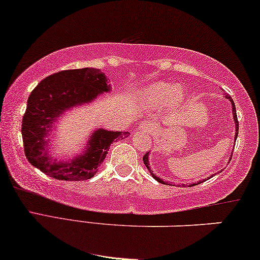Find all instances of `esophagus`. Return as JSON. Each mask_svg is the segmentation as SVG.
<instances>
[{
  "mask_svg": "<svg viewBox=\"0 0 260 260\" xmlns=\"http://www.w3.org/2000/svg\"><path fill=\"white\" fill-rule=\"evenodd\" d=\"M138 129H140L141 131H147V133H151V130L154 129V126L150 122H144L142 124H140Z\"/></svg>",
  "mask_w": 260,
  "mask_h": 260,
  "instance_id": "obj_1",
  "label": "esophagus"
}]
</instances>
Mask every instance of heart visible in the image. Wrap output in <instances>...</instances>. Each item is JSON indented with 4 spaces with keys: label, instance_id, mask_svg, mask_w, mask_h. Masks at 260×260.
I'll list each match as a JSON object with an SVG mask.
<instances>
[{
    "label": "heart",
    "instance_id": "1",
    "mask_svg": "<svg viewBox=\"0 0 260 260\" xmlns=\"http://www.w3.org/2000/svg\"><path fill=\"white\" fill-rule=\"evenodd\" d=\"M184 92L179 86L167 82H154L141 92L140 99L144 109H156L164 105L178 106L184 100Z\"/></svg>",
    "mask_w": 260,
    "mask_h": 260
}]
</instances>
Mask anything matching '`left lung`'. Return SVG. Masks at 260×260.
Returning <instances> with one entry per match:
<instances>
[{"mask_svg":"<svg viewBox=\"0 0 260 260\" xmlns=\"http://www.w3.org/2000/svg\"><path fill=\"white\" fill-rule=\"evenodd\" d=\"M225 99H228L229 100V103H231V105H232V112H233V119H234V123H235V135H234V142L235 141H237V137H238V131H239V123H238V117H237V110H235V105H234V101H233V99H232V96H229L228 94H225ZM149 151H148V153L144 155L143 156V162H144V165H146V167L148 168V171L150 172V174L153 175V178L156 181H159V183H161V184H165V185H168L166 181H164L162 179H161V178H159L157 177L156 174H154L153 172H151V170H150V165H149ZM229 161H231V159H229ZM215 175H216V173H215ZM212 177V175H211ZM203 181H205V180H200V181H197V183H193V184H190L188 185V186H194V185H197V184H201V183H203ZM172 186H174V185H172ZM183 186H184V184H183Z\"/></svg>","mask_w":260,"mask_h":260,"instance_id":"1","label":"left lung"}]
</instances>
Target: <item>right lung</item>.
I'll use <instances>...</instances> for the list:
<instances>
[{
	"label": "right lung",
	"instance_id": "add662e5",
	"mask_svg": "<svg viewBox=\"0 0 260 260\" xmlns=\"http://www.w3.org/2000/svg\"><path fill=\"white\" fill-rule=\"evenodd\" d=\"M111 89L105 74L95 68L63 70L40 81L28 98L22 119L21 134L28 162L57 180L81 181L94 177L111 144L127 137L129 133L98 127L89 135L85 148L67 160L51 156L50 140L63 114L92 104Z\"/></svg>",
	"mask_w": 260,
	"mask_h": 260
}]
</instances>
